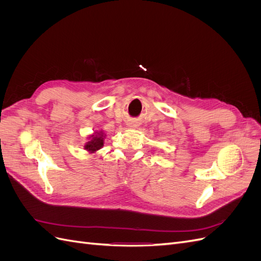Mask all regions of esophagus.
<instances>
[{
    "label": "esophagus",
    "mask_w": 261,
    "mask_h": 261,
    "mask_svg": "<svg viewBox=\"0 0 261 261\" xmlns=\"http://www.w3.org/2000/svg\"><path fill=\"white\" fill-rule=\"evenodd\" d=\"M129 127H134V125H133V124H130V125H129Z\"/></svg>",
    "instance_id": "1"
}]
</instances>
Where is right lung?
Masks as SVG:
<instances>
[{
    "label": "right lung",
    "mask_w": 261,
    "mask_h": 261,
    "mask_svg": "<svg viewBox=\"0 0 261 261\" xmlns=\"http://www.w3.org/2000/svg\"><path fill=\"white\" fill-rule=\"evenodd\" d=\"M105 137L106 135L103 134V132H96L92 135H90L88 138V141H87L86 145L84 146V148L87 150V151L90 153H94L96 151H98L99 149H101L103 147L105 144Z\"/></svg>",
    "instance_id": "obj_1"
}]
</instances>
